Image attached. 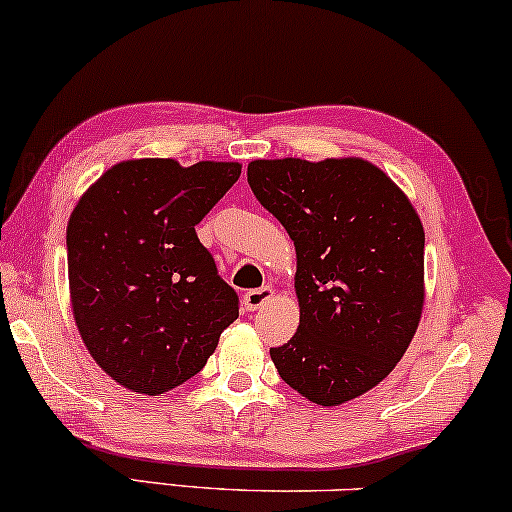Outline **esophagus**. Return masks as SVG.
<instances>
[{
  "label": "esophagus",
  "instance_id": "esophagus-1",
  "mask_svg": "<svg viewBox=\"0 0 512 512\" xmlns=\"http://www.w3.org/2000/svg\"><path fill=\"white\" fill-rule=\"evenodd\" d=\"M271 297H274V288H271V286L248 290V293L243 295V307L248 309V312H257V309L264 307V304H267Z\"/></svg>",
  "mask_w": 512,
  "mask_h": 512
}]
</instances>
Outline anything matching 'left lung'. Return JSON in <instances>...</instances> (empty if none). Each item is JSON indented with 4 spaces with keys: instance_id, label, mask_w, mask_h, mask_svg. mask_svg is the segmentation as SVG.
Here are the masks:
<instances>
[{
    "instance_id": "8db88e82",
    "label": "left lung",
    "mask_w": 512,
    "mask_h": 512,
    "mask_svg": "<svg viewBox=\"0 0 512 512\" xmlns=\"http://www.w3.org/2000/svg\"><path fill=\"white\" fill-rule=\"evenodd\" d=\"M248 184L297 255L300 326L269 349L278 375L319 406L361 397L404 357L423 314L416 208L364 158L252 160Z\"/></svg>"
}]
</instances>
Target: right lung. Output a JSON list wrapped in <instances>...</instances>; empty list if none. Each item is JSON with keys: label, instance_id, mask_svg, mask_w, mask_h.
Here are the masks:
<instances>
[{"label": "right lung", "instance_id": "right-lung-1", "mask_svg": "<svg viewBox=\"0 0 512 512\" xmlns=\"http://www.w3.org/2000/svg\"><path fill=\"white\" fill-rule=\"evenodd\" d=\"M241 177V163L122 160L82 193L68 219V283L77 331L115 383L158 397L208 364L238 319L196 224Z\"/></svg>", "mask_w": 512, "mask_h": 512}]
</instances>
